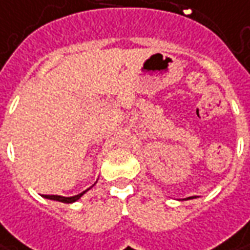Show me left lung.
Returning a JSON list of instances; mask_svg holds the SVG:
<instances>
[{"label": "left lung", "instance_id": "left-lung-1", "mask_svg": "<svg viewBox=\"0 0 250 250\" xmlns=\"http://www.w3.org/2000/svg\"><path fill=\"white\" fill-rule=\"evenodd\" d=\"M196 196H189V198H185V201H188V199H195Z\"/></svg>", "mask_w": 250, "mask_h": 250}]
</instances>
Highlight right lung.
Masks as SVG:
<instances>
[{
	"mask_svg": "<svg viewBox=\"0 0 250 250\" xmlns=\"http://www.w3.org/2000/svg\"><path fill=\"white\" fill-rule=\"evenodd\" d=\"M97 184V183H95ZM94 184V185H95ZM92 185V187H94ZM92 187L90 188H87L85 191H83L82 194H77L74 195V196H61V195H42V198H45V199H49V201H56V202H62V203H73V202H77L80 198H82L83 195L85 194V192H88Z\"/></svg>",
	"mask_w": 250,
	"mask_h": 250,
	"instance_id": "right-lung-1",
	"label": "right lung"
}]
</instances>
